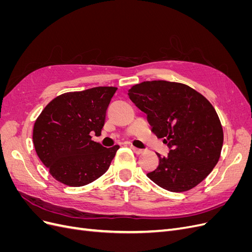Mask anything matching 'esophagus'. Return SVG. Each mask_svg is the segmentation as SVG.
<instances>
[{"label": "esophagus", "instance_id": "1", "mask_svg": "<svg viewBox=\"0 0 252 252\" xmlns=\"http://www.w3.org/2000/svg\"><path fill=\"white\" fill-rule=\"evenodd\" d=\"M130 148L135 152L136 155H140V154H143V149H140V148H136L134 146H130Z\"/></svg>", "mask_w": 252, "mask_h": 252}]
</instances>
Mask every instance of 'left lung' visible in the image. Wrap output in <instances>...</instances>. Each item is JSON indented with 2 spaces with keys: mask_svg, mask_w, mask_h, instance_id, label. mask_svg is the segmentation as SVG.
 I'll use <instances>...</instances> for the list:
<instances>
[{
  "mask_svg": "<svg viewBox=\"0 0 252 252\" xmlns=\"http://www.w3.org/2000/svg\"><path fill=\"white\" fill-rule=\"evenodd\" d=\"M128 95L147 114L151 131L170 148L166 157L157 154L158 166L147 177L172 192L199 185L219 162L224 141L210 102L185 84L168 81L136 84Z\"/></svg>",
  "mask_w": 252,
  "mask_h": 252,
  "instance_id": "8db88e82",
  "label": "left lung"
}]
</instances>
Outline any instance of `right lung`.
<instances>
[{
	"label": "right lung",
	"instance_id": "right-lung-1",
	"mask_svg": "<svg viewBox=\"0 0 252 252\" xmlns=\"http://www.w3.org/2000/svg\"><path fill=\"white\" fill-rule=\"evenodd\" d=\"M117 87L66 93L48 103L35 120L32 140L37 157L57 181L80 187L108 170L119 145L103 147L91 140L100 134Z\"/></svg>",
	"mask_w": 252,
	"mask_h": 252
}]
</instances>
